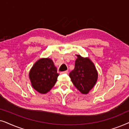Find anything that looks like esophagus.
<instances>
[{
  "instance_id": "34e87169",
  "label": "esophagus",
  "mask_w": 129,
  "mask_h": 129,
  "mask_svg": "<svg viewBox=\"0 0 129 129\" xmlns=\"http://www.w3.org/2000/svg\"><path fill=\"white\" fill-rule=\"evenodd\" d=\"M68 73V70H66V71L60 72V74H61V75H62V74H66Z\"/></svg>"
}]
</instances>
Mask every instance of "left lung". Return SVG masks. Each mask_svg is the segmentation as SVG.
I'll use <instances>...</instances> for the list:
<instances>
[{
	"mask_svg": "<svg viewBox=\"0 0 129 129\" xmlns=\"http://www.w3.org/2000/svg\"><path fill=\"white\" fill-rule=\"evenodd\" d=\"M75 67L69 73L74 86L82 94H86L96 84L98 73L96 67L89 57H83L77 54Z\"/></svg>",
	"mask_w": 129,
	"mask_h": 129,
	"instance_id": "1",
	"label": "left lung"
}]
</instances>
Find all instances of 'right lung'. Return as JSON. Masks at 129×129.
Wrapping results in <instances>:
<instances>
[{"instance_id":"obj_1","label":"right lung","mask_w":129,"mask_h":129,"mask_svg":"<svg viewBox=\"0 0 129 129\" xmlns=\"http://www.w3.org/2000/svg\"><path fill=\"white\" fill-rule=\"evenodd\" d=\"M59 75L53 61L49 58L38 60L29 74L32 87L41 94H46L52 89Z\"/></svg>"}]
</instances>
